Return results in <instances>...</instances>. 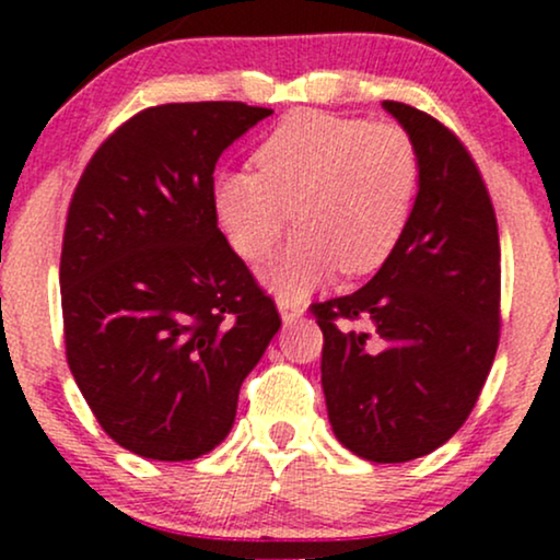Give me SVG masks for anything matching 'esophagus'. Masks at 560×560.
<instances>
[{
  "label": "esophagus",
  "instance_id": "esophagus-1",
  "mask_svg": "<svg viewBox=\"0 0 560 560\" xmlns=\"http://www.w3.org/2000/svg\"><path fill=\"white\" fill-rule=\"evenodd\" d=\"M276 307H279L281 320H284V324H294V320H300L302 313H305V307H302L300 302H294V300H289V298L276 300Z\"/></svg>",
  "mask_w": 560,
  "mask_h": 560
}]
</instances>
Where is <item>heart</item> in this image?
Here are the masks:
<instances>
[{
	"label": "heart",
	"mask_w": 560,
	"mask_h": 560,
	"mask_svg": "<svg viewBox=\"0 0 560 560\" xmlns=\"http://www.w3.org/2000/svg\"><path fill=\"white\" fill-rule=\"evenodd\" d=\"M255 163L215 178V213L249 262L266 260L294 221L298 236L268 271L281 298L311 292L337 266L345 276L382 268L419 195V152L395 124L300 110L262 139Z\"/></svg>",
	"instance_id": "b5f03b06"
}]
</instances>
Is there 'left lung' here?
I'll return each instance as SVG.
<instances>
[{
	"instance_id": "left-lung-1",
	"label": "left lung",
	"mask_w": 560,
	"mask_h": 560,
	"mask_svg": "<svg viewBox=\"0 0 560 560\" xmlns=\"http://www.w3.org/2000/svg\"><path fill=\"white\" fill-rule=\"evenodd\" d=\"M382 107L419 152L413 215L369 284L313 313L334 436L371 464H405L445 445L479 400L500 339V240L460 139L402 102Z\"/></svg>"
}]
</instances>
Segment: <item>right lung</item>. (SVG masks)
Masks as SVG:
<instances>
[{"label":"right lung","instance_id":"add662e5","mask_svg":"<svg viewBox=\"0 0 560 560\" xmlns=\"http://www.w3.org/2000/svg\"><path fill=\"white\" fill-rule=\"evenodd\" d=\"M273 110L173 102L126 120L70 199L60 258L66 352L100 427L141 458L226 440L240 387L281 318L218 229L213 171Z\"/></svg>","mask_w":560,"mask_h":560}]
</instances>
